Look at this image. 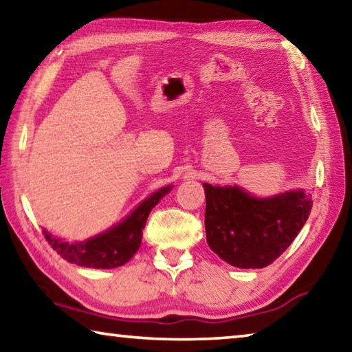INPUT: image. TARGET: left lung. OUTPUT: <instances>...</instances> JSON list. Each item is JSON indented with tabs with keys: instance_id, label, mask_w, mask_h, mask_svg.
<instances>
[{
	"instance_id": "8db88e82",
	"label": "left lung",
	"mask_w": 352,
	"mask_h": 352,
	"mask_svg": "<svg viewBox=\"0 0 352 352\" xmlns=\"http://www.w3.org/2000/svg\"><path fill=\"white\" fill-rule=\"evenodd\" d=\"M204 189L208 245L237 269L270 265L294 242L312 210V194L301 188L270 197H256L237 184L204 183Z\"/></svg>"
}]
</instances>
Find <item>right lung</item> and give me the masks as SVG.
<instances>
[{
	"mask_svg": "<svg viewBox=\"0 0 352 352\" xmlns=\"http://www.w3.org/2000/svg\"><path fill=\"white\" fill-rule=\"evenodd\" d=\"M172 184L163 186L146 197L130 211L121 222L110 226L96 236L85 241L68 242L43 228V234L50 245L71 264L88 267V269H116L133 258L141 247L142 228L152 208L158 205L166 194L172 190Z\"/></svg>",
	"mask_w": 352,
	"mask_h": 352,
	"instance_id": "1",
	"label": "right lung"
}]
</instances>
